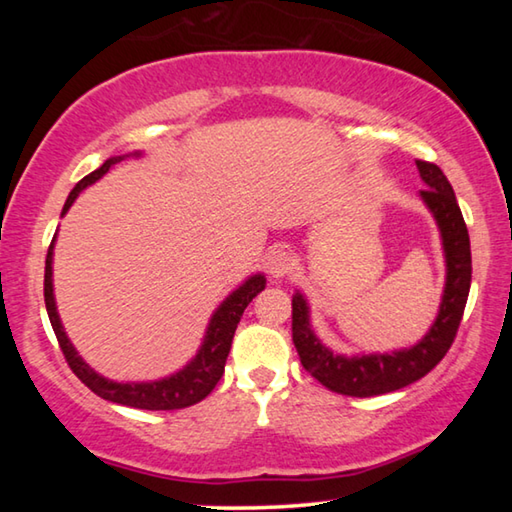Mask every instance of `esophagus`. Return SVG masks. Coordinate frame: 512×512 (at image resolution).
<instances>
[{
	"mask_svg": "<svg viewBox=\"0 0 512 512\" xmlns=\"http://www.w3.org/2000/svg\"><path fill=\"white\" fill-rule=\"evenodd\" d=\"M266 268H268V273H271V277L289 275L291 268H293V255L284 248H273L271 255H268Z\"/></svg>",
	"mask_w": 512,
	"mask_h": 512,
	"instance_id": "1",
	"label": "esophagus"
}]
</instances>
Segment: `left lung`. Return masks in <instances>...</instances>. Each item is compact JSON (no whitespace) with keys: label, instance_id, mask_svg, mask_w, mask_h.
I'll list each match as a JSON object with an SVG mask.
<instances>
[{"label":"left lung","instance_id":"left-lung-1","mask_svg":"<svg viewBox=\"0 0 512 512\" xmlns=\"http://www.w3.org/2000/svg\"><path fill=\"white\" fill-rule=\"evenodd\" d=\"M427 189L420 196L424 205L436 219L443 237L445 250V291L436 320L424 339L413 348L386 352V354H361V357H343L320 343L309 323V307L302 293L291 300V329L302 368L329 391L350 397H375L400 391V388L422 379L438 366L456 339L461 325L467 293L472 282V253L470 235L463 221L461 207L456 203L454 189L438 164L415 160Z\"/></svg>","mask_w":512,"mask_h":512}]
</instances>
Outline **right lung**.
I'll return each instance as SVG.
<instances>
[{
	"label": "right lung",
	"mask_w": 512,
	"mask_h": 512,
	"mask_svg": "<svg viewBox=\"0 0 512 512\" xmlns=\"http://www.w3.org/2000/svg\"><path fill=\"white\" fill-rule=\"evenodd\" d=\"M133 155L135 158H140V153H133ZM121 160H124V155L110 158L103 162L97 171H92L83 180H79L67 196L63 214L72 207L76 196H79L85 187L97 183L101 176H106L110 171L112 164H117ZM54 241H56V235L51 239V246L47 250V262H45L47 314L51 320V327H54L60 350L65 354L67 366L72 368L74 375L79 377L92 393H97L108 402L133 406V409L176 411L205 400V397L214 391V386L219 384V379L223 377V368H225V359H228L230 354L232 336H235L239 320L244 316V309L250 305V300H253L257 293L264 291L266 287V277L262 273L248 277L237 291H232L230 296L221 302L219 309L212 314L210 325H207L201 350H198L196 357L189 361L183 370H178L176 375L164 377L158 381H140V384L128 381V384H121V381H112V379L101 377L99 372H94L67 339L63 323H60V316L56 311V298H54V271H51V264H54Z\"/></svg>",
	"instance_id": "add662e5"
}]
</instances>
